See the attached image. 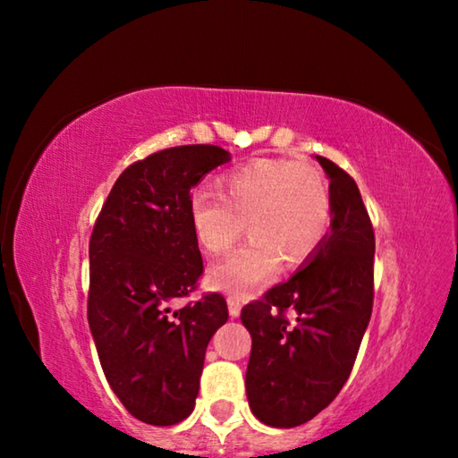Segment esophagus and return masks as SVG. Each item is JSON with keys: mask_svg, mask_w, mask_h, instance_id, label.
Here are the masks:
<instances>
[{"mask_svg": "<svg viewBox=\"0 0 458 458\" xmlns=\"http://www.w3.org/2000/svg\"><path fill=\"white\" fill-rule=\"evenodd\" d=\"M240 309H242L240 301L236 297H228V313H230L232 319H236V317L240 315Z\"/></svg>", "mask_w": 458, "mask_h": 458, "instance_id": "1", "label": "esophagus"}]
</instances>
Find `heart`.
<instances>
[{
  "label": "heart",
  "instance_id": "obj_1",
  "mask_svg": "<svg viewBox=\"0 0 458 458\" xmlns=\"http://www.w3.org/2000/svg\"><path fill=\"white\" fill-rule=\"evenodd\" d=\"M220 191L196 190L190 222L201 250L210 257L250 240L208 270L210 289L248 299L276 276L281 260L297 267L311 259L329 230L331 193L311 164L254 159L220 177Z\"/></svg>",
  "mask_w": 458,
  "mask_h": 458
}]
</instances>
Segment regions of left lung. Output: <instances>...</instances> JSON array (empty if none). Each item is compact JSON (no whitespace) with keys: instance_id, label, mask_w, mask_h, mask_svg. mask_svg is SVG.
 Returning a JSON list of instances; mask_svg holds the SVG:
<instances>
[{"instance_id":"obj_1","label":"left lung","mask_w":458,"mask_h":458,"mask_svg":"<svg viewBox=\"0 0 458 458\" xmlns=\"http://www.w3.org/2000/svg\"><path fill=\"white\" fill-rule=\"evenodd\" d=\"M317 161L329 177L331 232L289 281L240 315L252 337L248 404L276 428L305 424L335 400L374 305L376 238L358 183L327 157L317 155Z\"/></svg>"}]
</instances>
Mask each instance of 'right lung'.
Wrapping results in <instances>:
<instances>
[{
  "mask_svg": "<svg viewBox=\"0 0 458 458\" xmlns=\"http://www.w3.org/2000/svg\"><path fill=\"white\" fill-rule=\"evenodd\" d=\"M230 161L216 145H182L135 161L92 228L89 325L105 377L131 416L153 426L188 418L206 347L228 321L222 294L196 291L204 262L190 222L191 188Z\"/></svg>",
  "mask_w": 458,
  "mask_h": 458,
  "instance_id": "add662e5",
  "label": "right lung"
}]
</instances>
